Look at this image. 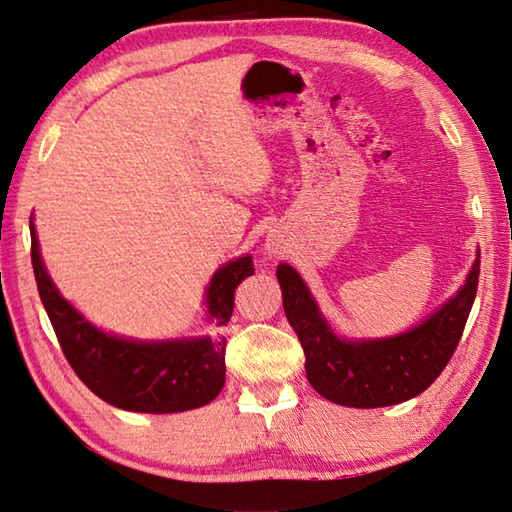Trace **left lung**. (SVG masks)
<instances>
[{"label":"left lung","mask_w":512,"mask_h":512,"mask_svg":"<svg viewBox=\"0 0 512 512\" xmlns=\"http://www.w3.org/2000/svg\"><path fill=\"white\" fill-rule=\"evenodd\" d=\"M276 278L287 321L303 345L312 388L339 406L383 408L430 388L452 359L477 296L479 258L464 287L439 312L410 332L381 341L339 339L292 267L278 265Z\"/></svg>","instance_id":"obj_1"}]
</instances>
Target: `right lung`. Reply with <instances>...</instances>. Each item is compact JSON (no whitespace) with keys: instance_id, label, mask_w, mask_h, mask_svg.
Returning a JSON list of instances; mask_svg holds the SVG:
<instances>
[{"instance_id":"obj_1","label":"right lung","mask_w":512,"mask_h":512,"mask_svg":"<svg viewBox=\"0 0 512 512\" xmlns=\"http://www.w3.org/2000/svg\"><path fill=\"white\" fill-rule=\"evenodd\" d=\"M33 272L57 341L80 381L115 408L131 412H185L214 401L225 385L227 339L140 343L100 332L57 294L40 258L31 220ZM254 274L243 256L220 267L207 289L209 318L225 327L234 312L236 287Z\"/></svg>"}]
</instances>
